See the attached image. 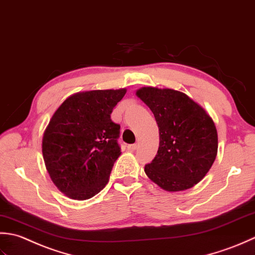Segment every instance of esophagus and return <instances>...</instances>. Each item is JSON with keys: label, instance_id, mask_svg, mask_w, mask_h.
I'll use <instances>...</instances> for the list:
<instances>
[{"label": "esophagus", "instance_id": "1", "mask_svg": "<svg viewBox=\"0 0 255 255\" xmlns=\"http://www.w3.org/2000/svg\"><path fill=\"white\" fill-rule=\"evenodd\" d=\"M136 148H137V144H128V149L131 150V152H134Z\"/></svg>", "mask_w": 255, "mask_h": 255}]
</instances>
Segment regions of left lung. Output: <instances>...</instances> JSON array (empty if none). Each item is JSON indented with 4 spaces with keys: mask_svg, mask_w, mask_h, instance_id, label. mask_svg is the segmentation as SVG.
<instances>
[{
    "mask_svg": "<svg viewBox=\"0 0 255 255\" xmlns=\"http://www.w3.org/2000/svg\"><path fill=\"white\" fill-rule=\"evenodd\" d=\"M136 96L153 112L159 129V147L145 165L150 180L167 191L191 188L205 177L218 150L215 123L185 93L142 88Z\"/></svg>",
    "mask_w": 255,
    "mask_h": 255,
    "instance_id": "obj_1",
    "label": "left lung"
}]
</instances>
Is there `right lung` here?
Returning a JSON list of instances; mask_svg holds the SVG:
<instances>
[{
    "mask_svg": "<svg viewBox=\"0 0 255 255\" xmlns=\"http://www.w3.org/2000/svg\"><path fill=\"white\" fill-rule=\"evenodd\" d=\"M126 89L74 95L57 109L44 133L43 156L53 183L69 198L86 200L105 188L120 156V124L111 113Z\"/></svg>",
    "mask_w": 255,
    "mask_h": 255,
    "instance_id": "add662e5",
    "label": "right lung"
}]
</instances>
